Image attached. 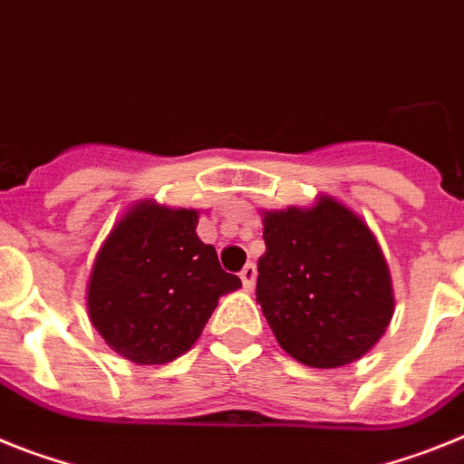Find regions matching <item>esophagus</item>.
<instances>
[{
    "label": "esophagus",
    "mask_w": 464,
    "mask_h": 464,
    "mask_svg": "<svg viewBox=\"0 0 464 464\" xmlns=\"http://www.w3.org/2000/svg\"><path fill=\"white\" fill-rule=\"evenodd\" d=\"M239 276H241V284H244V288H246V291H253V286H256V279H258V270H256V265L248 263L246 267L239 272Z\"/></svg>",
    "instance_id": "esophagus-1"
}]
</instances>
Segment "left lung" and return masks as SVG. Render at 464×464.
<instances>
[{
  "mask_svg": "<svg viewBox=\"0 0 464 464\" xmlns=\"http://www.w3.org/2000/svg\"><path fill=\"white\" fill-rule=\"evenodd\" d=\"M256 295L281 350L338 368L373 350L394 314L387 260L371 227L331 194L263 211Z\"/></svg>",
  "mask_w": 464,
  "mask_h": 464,
  "instance_id": "obj_1",
  "label": "left lung"
}]
</instances>
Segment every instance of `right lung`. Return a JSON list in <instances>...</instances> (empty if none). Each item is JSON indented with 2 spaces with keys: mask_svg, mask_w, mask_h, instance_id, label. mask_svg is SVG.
I'll return each instance as SVG.
<instances>
[{
  "mask_svg": "<svg viewBox=\"0 0 464 464\" xmlns=\"http://www.w3.org/2000/svg\"><path fill=\"white\" fill-rule=\"evenodd\" d=\"M199 211L140 199L101 244L86 310L102 340L138 366L178 359L199 340L225 293L241 286L197 237Z\"/></svg>",
  "mask_w": 464,
  "mask_h": 464,
  "instance_id": "right-lung-1",
  "label": "right lung"
}]
</instances>
